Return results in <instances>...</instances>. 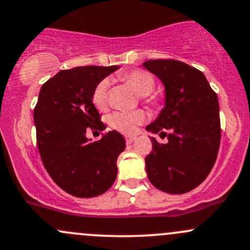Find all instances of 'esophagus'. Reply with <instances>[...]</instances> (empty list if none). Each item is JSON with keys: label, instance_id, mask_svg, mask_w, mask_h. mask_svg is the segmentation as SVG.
I'll list each match as a JSON object with an SVG mask.
<instances>
[{"label": "esophagus", "instance_id": "obj_1", "mask_svg": "<svg viewBox=\"0 0 250 250\" xmlns=\"http://www.w3.org/2000/svg\"><path fill=\"white\" fill-rule=\"evenodd\" d=\"M134 140H135V136H125V143L127 144H132Z\"/></svg>", "mask_w": 250, "mask_h": 250}]
</instances>
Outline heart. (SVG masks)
<instances>
[{
	"instance_id": "obj_1",
	"label": "heart",
	"mask_w": 250,
	"mask_h": 250,
	"mask_svg": "<svg viewBox=\"0 0 250 250\" xmlns=\"http://www.w3.org/2000/svg\"><path fill=\"white\" fill-rule=\"evenodd\" d=\"M125 83L130 85L138 96H148L154 88V79L146 70L135 69L123 75ZM110 83L107 79L102 80L94 87L92 93V102L94 106L99 110H104L107 105V93H109ZM110 125L112 128L125 134H132L136 130L139 125L145 121V114L143 111H118L110 116Z\"/></svg>"
}]
</instances>
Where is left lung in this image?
<instances>
[{"label": "left lung", "mask_w": 250, "mask_h": 250, "mask_svg": "<svg viewBox=\"0 0 250 250\" xmlns=\"http://www.w3.org/2000/svg\"><path fill=\"white\" fill-rule=\"evenodd\" d=\"M162 81L165 103L158 117L146 127L149 133L167 136L159 144L151 136L153 149L145 158L149 182L169 194L196 188L208 176L220 143L218 97L206 77L196 68L175 60L144 63Z\"/></svg>", "instance_id": "obj_1"}]
</instances>
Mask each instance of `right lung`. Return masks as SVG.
I'll return each instance as SVG.
<instances>
[{"instance_id": "1", "label": "right lung", "mask_w": 250, "mask_h": 250, "mask_svg": "<svg viewBox=\"0 0 250 250\" xmlns=\"http://www.w3.org/2000/svg\"><path fill=\"white\" fill-rule=\"evenodd\" d=\"M118 68L86 65L61 70L39 92L33 111L39 154L50 177L70 195L98 196L116 180L117 158L125 148L123 135L112 130L93 143L86 132L104 130L92 93Z\"/></svg>"}]
</instances>
